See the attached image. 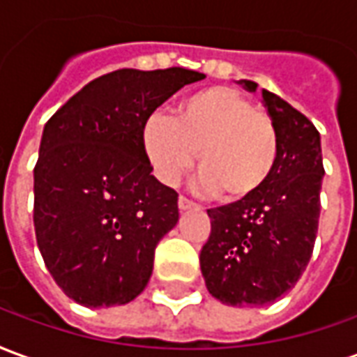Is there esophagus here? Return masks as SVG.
I'll use <instances>...</instances> for the list:
<instances>
[{
    "label": "esophagus",
    "instance_id": "1",
    "mask_svg": "<svg viewBox=\"0 0 357 357\" xmlns=\"http://www.w3.org/2000/svg\"><path fill=\"white\" fill-rule=\"evenodd\" d=\"M178 206H179V210H191V208H195L193 202L187 201L185 197H179V199H178Z\"/></svg>",
    "mask_w": 357,
    "mask_h": 357
}]
</instances>
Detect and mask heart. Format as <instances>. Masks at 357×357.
I'll list each match as a JSON object with an SVG mask.
<instances>
[{
    "instance_id": "b5f03b06",
    "label": "heart",
    "mask_w": 357,
    "mask_h": 357,
    "mask_svg": "<svg viewBox=\"0 0 357 357\" xmlns=\"http://www.w3.org/2000/svg\"><path fill=\"white\" fill-rule=\"evenodd\" d=\"M141 149L156 179L174 185L195 164L197 187L225 202L258 193L279 160L273 118L229 86H214L179 102L176 118L153 112L141 126Z\"/></svg>"
}]
</instances>
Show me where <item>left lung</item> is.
Here are the masks:
<instances>
[{
	"instance_id": "left-lung-1",
	"label": "left lung",
	"mask_w": 357,
	"mask_h": 357,
	"mask_svg": "<svg viewBox=\"0 0 357 357\" xmlns=\"http://www.w3.org/2000/svg\"><path fill=\"white\" fill-rule=\"evenodd\" d=\"M262 97L279 132L275 170L252 197L208 210L212 231L201 250L206 289L227 306H266L291 291L312 258L319 224V132L279 95L262 89Z\"/></svg>"
}]
</instances>
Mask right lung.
<instances>
[{"label":"right lung","instance_id":"right-lung-1","mask_svg":"<svg viewBox=\"0 0 357 357\" xmlns=\"http://www.w3.org/2000/svg\"><path fill=\"white\" fill-rule=\"evenodd\" d=\"M204 74L122 68L89 82L47 120L34 168L43 262L82 306H120L147 287L158 241L178 224V193L151 174L141 126Z\"/></svg>","mask_w":357,"mask_h":357}]
</instances>
